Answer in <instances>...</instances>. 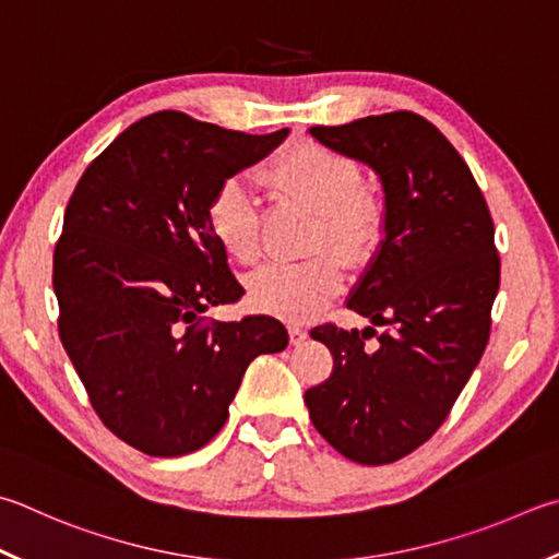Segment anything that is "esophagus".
<instances>
[{"mask_svg": "<svg viewBox=\"0 0 559 559\" xmlns=\"http://www.w3.org/2000/svg\"><path fill=\"white\" fill-rule=\"evenodd\" d=\"M288 334H290V344H302L308 340V330L302 324H288Z\"/></svg>", "mask_w": 559, "mask_h": 559, "instance_id": "obj_1", "label": "esophagus"}]
</instances>
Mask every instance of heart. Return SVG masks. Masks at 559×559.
Masks as SVG:
<instances>
[{"label": "heart", "instance_id": "heart-1", "mask_svg": "<svg viewBox=\"0 0 559 559\" xmlns=\"http://www.w3.org/2000/svg\"><path fill=\"white\" fill-rule=\"evenodd\" d=\"M273 198L314 210L312 249L330 245L347 263L367 261L383 237L385 210L377 190L361 186L357 160L314 141H298L261 170ZM207 222L231 259L253 263L261 253V219L247 186L229 178L215 190ZM342 283L340 259L318 251L302 261H278L249 278L253 308L286 320H302L318 310Z\"/></svg>", "mask_w": 559, "mask_h": 559}]
</instances>
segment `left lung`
I'll list each match as a JSON object with an SVG mask.
<instances>
[{
	"mask_svg": "<svg viewBox=\"0 0 559 559\" xmlns=\"http://www.w3.org/2000/svg\"><path fill=\"white\" fill-rule=\"evenodd\" d=\"M310 134L381 180L383 239L347 308L385 330L314 328L310 337L332 352L334 367L306 391V405L347 460L391 464L432 438L489 342L501 281L493 222L469 166L415 111ZM371 336L378 342L367 345Z\"/></svg>",
	"mask_w": 559,
	"mask_h": 559,
	"instance_id": "obj_1",
	"label": "left lung"
}]
</instances>
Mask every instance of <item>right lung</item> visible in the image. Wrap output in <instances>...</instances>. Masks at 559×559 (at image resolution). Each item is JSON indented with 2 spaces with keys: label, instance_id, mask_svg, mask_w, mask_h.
<instances>
[{
  "label": "right lung",
  "instance_id": "right-lung-1",
  "mask_svg": "<svg viewBox=\"0 0 559 559\" xmlns=\"http://www.w3.org/2000/svg\"><path fill=\"white\" fill-rule=\"evenodd\" d=\"M286 136L166 109L121 131L78 180L53 253L60 342L99 420L139 452L200 450L249 364L286 349L269 314L202 318L245 296L210 229V200Z\"/></svg>",
  "mask_w": 559,
  "mask_h": 559
}]
</instances>
